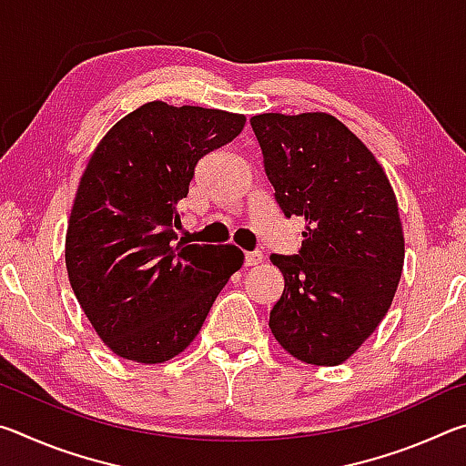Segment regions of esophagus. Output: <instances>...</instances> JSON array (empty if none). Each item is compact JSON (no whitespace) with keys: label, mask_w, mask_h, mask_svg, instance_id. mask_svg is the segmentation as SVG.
Wrapping results in <instances>:
<instances>
[{"label":"esophagus","mask_w":466,"mask_h":466,"mask_svg":"<svg viewBox=\"0 0 466 466\" xmlns=\"http://www.w3.org/2000/svg\"><path fill=\"white\" fill-rule=\"evenodd\" d=\"M263 261V252L261 250H250L244 255V265L247 267H252V265H258Z\"/></svg>","instance_id":"1"}]
</instances>
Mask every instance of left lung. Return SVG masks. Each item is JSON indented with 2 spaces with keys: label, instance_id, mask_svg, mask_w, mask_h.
<instances>
[{
  "label": "left lung",
  "instance_id": "8db88e82",
  "mask_svg": "<svg viewBox=\"0 0 466 466\" xmlns=\"http://www.w3.org/2000/svg\"><path fill=\"white\" fill-rule=\"evenodd\" d=\"M283 218L304 219L296 255H271L283 294L271 333L299 361L337 366L380 325L403 271L397 199L372 152L327 113L250 119Z\"/></svg>",
  "mask_w": 466,
  "mask_h": 466
}]
</instances>
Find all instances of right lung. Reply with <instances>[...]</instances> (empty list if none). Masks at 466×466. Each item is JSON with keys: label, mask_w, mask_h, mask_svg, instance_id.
Returning a JSON list of instances; mask_svg holds the SVG:
<instances>
[{"label": "right lung", "mask_w": 466, "mask_h": 466, "mask_svg": "<svg viewBox=\"0 0 466 466\" xmlns=\"http://www.w3.org/2000/svg\"><path fill=\"white\" fill-rule=\"evenodd\" d=\"M242 115L147 102L94 149L67 226L69 283L116 356L160 364L199 333L244 261L232 244L178 240L195 167L242 131Z\"/></svg>", "instance_id": "right-lung-1"}]
</instances>
